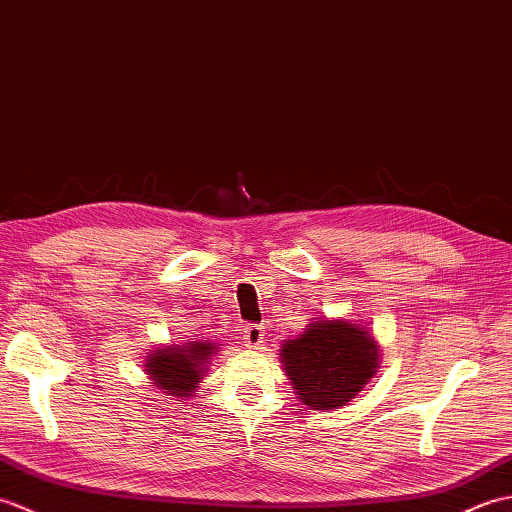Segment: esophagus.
I'll use <instances>...</instances> for the list:
<instances>
[{
    "label": "esophagus",
    "instance_id": "obj_1",
    "mask_svg": "<svg viewBox=\"0 0 512 512\" xmlns=\"http://www.w3.org/2000/svg\"><path fill=\"white\" fill-rule=\"evenodd\" d=\"M243 339L247 348H260L265 344V328L260 324H249L243 328Z\"/></svg>",
    "mask_w": 512,
    "mask_h": 512
}]
</instances>
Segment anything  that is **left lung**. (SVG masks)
I'll use <instances>...</instances> for the list:
<instances>
[{
    "mask_svg": "<svg viewBox=\"0 0 512 512\" xmlns=\"http://www.w3.org/2000/svg\"><path fill=\"white\" fill-rule=\"evenodd\" d=\"M379 348L366 324L313 317L302 335L282 342L280 361L300 403L331 412L366 388L379 368Z\"/></svg>",
    "mask_w": 512,
    "mask_h": 512,
    "instance_id": "left-lung-1",
    "label": "left lung"
}]
</instances>
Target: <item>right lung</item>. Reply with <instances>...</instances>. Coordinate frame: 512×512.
<instances>
[{"label":"right lung","instance_id":"right-lung-1","mask_svg":"<svg viewBox=\"0 0 512 512\" xmlns=\"http://www.w3.org/2000/svg\"><path fill=\"white\" fill-rule=\"evenodd\" d=\"M219 346L199 339L188 344H170L155 348L144 361V370L157 390L166 396L188 401L206 377L210 359L217 355Z\"/></svg>","mask_w":512,"mask_h":512}]
</instances>
